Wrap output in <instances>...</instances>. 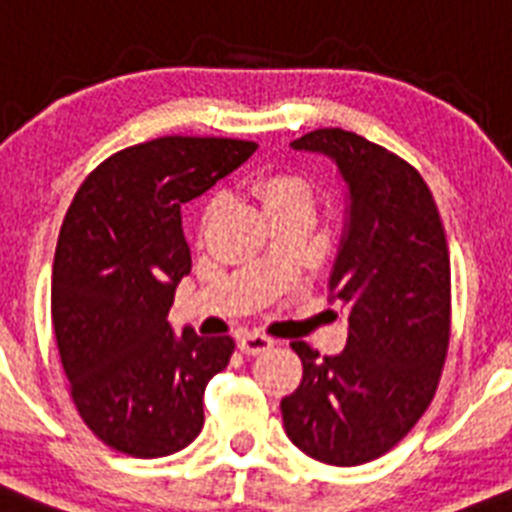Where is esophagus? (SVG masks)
<instances>
[{"label": "esophagus", "instance_id": "obj_1", "mask_svg": "<svg viewBox=\"0 0 512 512\" xmlns=\"http://www.w3.org/2000/svg\"><path fill=\"white\" fill-rule=\"evenodd\" d=\"M273 346H276V341L268 336H260V333H244V336H239V351L247 356L263 354V351H270Z\"/></svg>", "mask_w": 512, "mask_h": 512}]
</instances>
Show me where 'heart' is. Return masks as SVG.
I'll use <instances>...</instances> for the list:
<instances>
[{
  "mask_svg": "<svg viewBox=\"0 0 512 512\" xmlns=\"http://www.w3.org/2000/svg\"><path fill=\"white\" fill-rule=\"evenodd\" d=\"M255 197L263 205L265 216H273V213H281V210H294V208H307L312 210L315 205V192L309 187L307 179L296 174H286V171H278V174H268L263 179L255 182ZM210 210H205V218H210Z\"/></svg>",
  "mask_w": 512,
  "mask_h": 512,
  "instance_id": "obj_1",
  "label": "heart"
}]
</instances>
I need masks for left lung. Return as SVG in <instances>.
Returning <instances> with one entry per match:
<instances>
[{"label": "left lung", "mask_w": 512, "mask_h": 512, "mask_svg": "<svg viewBox=\"0 0 512 512\" xmlns=\"http://www.w3.org/2000/svg\"><path fill=\"white\" fill-rule=\"evenodd\" d=\"M294 150L333 158L349 184L330 291L349 309V341L320 356L304 341L302 382L281 401L296 448L328 466H362L393 450L435 398L450 343V255L422 174L356 132L325 127Z\"/></svg>", "instance_id": "8db88e82"}]
</instances>
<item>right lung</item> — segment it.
Instances as JSON below:
<instances>
[{"label": "right lung", "instance_id": "1", "mask_svg": "<svg viewBox=\"0 0 512 512\" xmlns=\"http://www.w3.org/2000/svg\"><path fill=\"white\" fill-rule=\"evenodd\" d=\"M257 145L166 135L85 176L51 273V322L75 409L103 445L132 458L179 453L203 429V393L234 338L174 336L169 309L190 276L182 205L242 166Z\"/></svg>", "mask_w": 512, "mask_h": 512}]
</instances>
